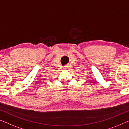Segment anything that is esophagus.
Here are the masks:
<instances>
[{"instance_id":"1","label":"esophagus","mask_w":129,"mask_h":129,"mask_svg":"<svg viewBox=\"0 0 129 129\" xmlns=\"http://www.w3.org/2000/svg\"><path fill=\"white\" fill-rule=\"evenodd\" d=\"M65 69H67V68H65Z\"/></svg>"}]
</instances>
